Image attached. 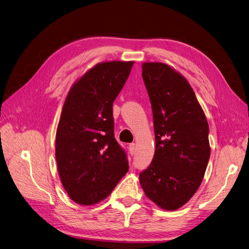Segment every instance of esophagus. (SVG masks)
Listing matches in <instances>:
<instances>
[{
  "label": "esophagus",
  "instance_id": "obj_1",
  "mask_svg": "<svg viewBox=\"0 0 249 249\" xmlns=\"http://www.w3.org/2000/svg\"><path fill=\"white\" fill-rule=\"evenodd\" d=\"M129 152H130V154L132 156L135 154V143H130V145H129Z\"/></svg>",
  "mask_w": 249,
  "mask_h": 249
}]
</instances>
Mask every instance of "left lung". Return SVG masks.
Segmentation results:
<instances>
[{"mask_svg": "<svg viewBox=\"0 0 249 249\" xmlns=\"http://www.w3.org/2000/svg\"><path fill=\"white\" fill-rule=\"evenodd\" d=\"M153 111L155 154L140 174L152 202L175 211L198 189L210 158L209 125L191 86L180 72L159 62L142 65Z\"/></svg>", "mask_w": 249, "mask_h": 249, "instance_id": "1", "label": "left lung"}]
</instances>
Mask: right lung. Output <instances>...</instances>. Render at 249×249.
<instances>
[{
    "label": "right lung",
    "mask_w": 249,
    "mask_h": 249,
    "mask_svg": "<svg viewBox=\"0 0 249 249\" xmlns=\"http://www.w3.org/2000/svg\"><path fill=\"white\" fill-rule=\"evenodd\" d=\"M134 62L96 64L72 85L55 134V159L64 189L74 203L98 204L128 172L114 134L113 103Z\"/></svg>",
    "instance_id": "right-lung-1"
}]
</instances>
